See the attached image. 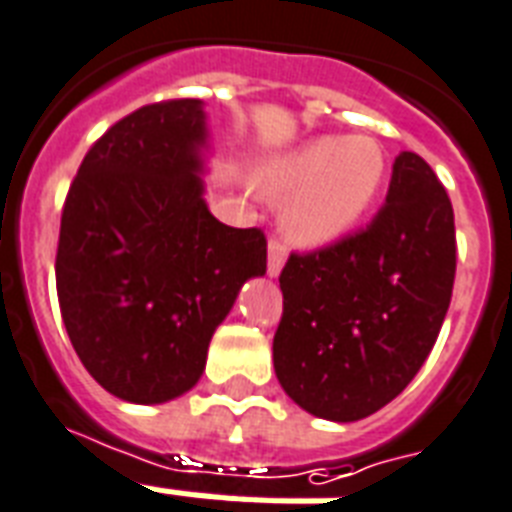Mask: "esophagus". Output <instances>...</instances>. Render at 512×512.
Segmentation results:
<instances>
[{"instance_id": "esophagus-1", "label": "esophagus", "mask_w": 512, "mask_h": 512, "mask_svg": "<svg viewBox=\"0 0 512 512\" xmlns=\"http://www.w3.org/2000/svg\"><path fill=\"white\" fill-rule=\"evenodd\" d=\"M287 260V244L279 236H271L268 241V276H279Z\"/></svg>"}]
</instances>
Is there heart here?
I'll return each instance as SVG.
<instances>
[{
  "mask_svg": "<svg viewBox=\"0 0 512 512\" xmlns=\"http://www.w3.org/2000/svg\"><path fill=\"white\" fill-rule=\"evenodd\" d=\"M386 179L384 147L373 136H314L260 171V190L284 201V230L325 244L365 217Z\"/></svg>",
  "mask_w": 512,
  "mask_h": 512,
  "instance_id": "heart-1",
  "label": "heart"
}]
</instances>
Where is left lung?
Returning a JSON list of instances; mask_svg holds the SVG:
<instances>
[{
  "label": "left lung",
  "instance_id": "left-lung-1",
  "mask_svg": "<svg viewBox=\"0 0 512 512\" xmlns=\"http://www.w3.org/2000/svg\"><path fill=\"white\" fill-rule=\"evenodd\" d=\"M456 273L454 209L416 152H400L368 228L282 268L273 368L319 419L357 421L392 403L438 341Z\"/></svg>",
  "mask_w": 512,
  "mask_h": 512
}]
</instances>
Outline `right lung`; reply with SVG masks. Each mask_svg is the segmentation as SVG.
I'll return each instance as SVG.
<instances>
[{
	"instance_id": "add662e5",
	"label": "right lung",
	"mask_w": 512,
	"mask_h": 512,
	"mask_svg": "<svg viewBox=\"0 0 512 512\" xmlns=\"http://www.w3.org/2000/svg\"><path fill=\"white\" fill-rule=\"evenodd\" d=\"M204 142V101H155L93 142L66 193L61 317L85 370L128 403L193 389L241 284L265 273L263 230L206 209Z\"/></svg>"
}]
</instances>
